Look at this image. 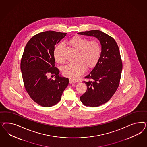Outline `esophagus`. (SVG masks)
<instances>
[{
	"label": "esophagus",
	"instance_id": "34e87169",
	"mask_svg": "<svg viewBox=\"0 0 147 147\" xmlns=\"http://www.w3.org/2000/svg\"><path fill=\"white\" fill-rule=\"evenodd\" d=\"M76 82V81H74L73 79H69V83L70 84H75Z\"/></svg>",
	"mask_w": 147,
	"mask_h": 147
}]
</instances>
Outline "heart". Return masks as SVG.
<instances>
[{
  "label": "heart",
  "mask_w": 147,
  "mask_h": 147,
  "mask_svg": "<svg viewBox=\"0 0 147 147\" xmlns=\"http://www.w3.org/2000/svg\"><path fill=\"white\" fill-rule=\"evenodd\" d=\"M69 45L78 51L74 63H69L63 68L62 73L65 76L76 79L85 72L86 68L91 69L97 64L101 53L100 44L96 41H90L87 39L76 36L68 41ZM63 45H57L54 49V58L59 63H62L64 59L61 56Z\"/></svg>",
  "instance_id": "obj_1"
}]
</instances>
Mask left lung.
I'll return each instance as SVG.
<instances>
[{"instance_id": "obj_1", "label": "left lung", "mask_w": 147, "mask_h": 147, "mask_svg": "<svg viewBox=\"0 0 147 147\" xmlns=\"http://www.w3.org/2000/svg\"><path fill=\"white\" fill-rule=\"evenodd\" d=\"M78 34L94 36L101 46L100 59L93 69L85 78L87 89L80 98L86 106L95 107L108 102L117 89L122 70V62L118 45L115 40L98 30L78 33Z\"/></svg>"}]
</instances>
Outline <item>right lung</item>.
<instances>
[{
  "label": "right lung",
  "mask_w": 147,
  "mask_h": 147,
  "mask_svg": "<svg viewBox=\"0 0 147 147\" xmlns=\"http://www.w3.org/2000/svg\"><path fill=\"white\" fill-rule=\"evenodd\" d=\"M66 34L53 31L38 33L28 41L24 51L20 68L24 86L32 99L42 107L58 103L69 84V79L54 67L53 55L55 45ZM49 73L55 76V80L48 77Z\"/></svg>",
  "instance_id": "obj_1"
}]
</instances>
